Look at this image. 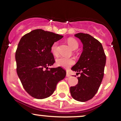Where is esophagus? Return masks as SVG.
<instances>
[{
  "mask_svg": "<svg viewBox=\"0 0 121 121\" xmlns=\"http://www.w3.org/2000/svg\"><path fill=\"white\" fill-rule=\"evenodd\" d=\"M71 76V75H70V74L68 73V72H67V73H66V77H69Z\"/></svg>",
  "mask_w": 121,
  "mask_h": 121,
  "instance_id": "34e87169",
  "label": "esophagus"
}]
</instances>
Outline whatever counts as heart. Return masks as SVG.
Masks as SVG:
<instances>
[{
  "label": "heart",
  "instance_id": "heart-1",
  "mask_svg": "<svg viewBox=\"0 0 121 121\" xmlns=\"http://www.w3.org/2000/svg\"><path fill=\"white\" fill-rule=\"evenodd\" d=\"M67 43L68 45L71 49L73 50H75L78 47V42L77 40L73 38H69L67 40ZM57 46L58 43H54L51 47V52L52 53L54 54H56L57 53ZM74 63V61L73 59H71V58H68L66 57H64V56H60V57L58 58L56 60V63L58 66L62 67L68 68L71 65H73Z\"/></svg>",
  "mask_w": 121,
  "mask_h": 121
}]
</instances>
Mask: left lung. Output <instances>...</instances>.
Segmentation results:
<instances>
[{"instance_id": "8db88e82", "label": "left lung", "mask_w": 121, "mask_h": 121, "mask_svg": "<svg viewBox=\"0 0 121 121\" xmlns=\"http://www.w3.org/2000/svg\"><path fill=\"white\" fill-rule=\"evenodd\" d=\"M75 37L81 40L83 51L78 62L71 69L80 73L78 83L70 87L71 96L76 100L85 102L92 99L102 83L106 56L102 44L87 34L78 33Z\"/></svg>"}]
</instances>
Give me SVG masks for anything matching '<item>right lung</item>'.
Returning a JSON list of instances; mask_svg holds the SVG:
<instances>
[{
    "instance_id": "obj_1",
    "label": "right lung",
    "mask_w": 121,
    "mask_h": 121,
    "mask_svg": "<svg viewBox=\"0 0 121 121\" xmlns=\"http://www.w3.org/2000/svg\"><path fill=\"white\" fill-rule=\"evenodd\" d=\"M63 36L37 29L22 37L16 52L17 73L22 86L31 96L42 99L50 96L58 82L65 77L58 67L48 70L54 63L51 47Z\"/></svg>"
}]
</instances>
